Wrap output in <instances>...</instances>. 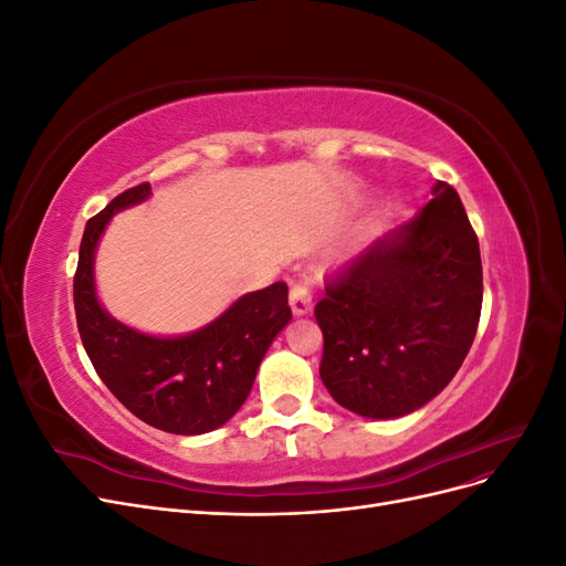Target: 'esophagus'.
Listing matches in <instances>:
<instances>
[{
  "instance_id": "1",
  "label": "esophagus",
  "mask_w": 566,
  "mask_h": 566,
  "mask_svg": "<svg viewBox=\"0 0 566 566\" xmlns=\"http://www.w3.org/2000/svg\"><path fill=\"white\" fill-rule=\"evenodd\" d=\"M312 302H314V295H312V290H310V281L300 279V281H295L293 285H290V310H293L295 316L310 314Z\"/></svg>"
}]
</instances>
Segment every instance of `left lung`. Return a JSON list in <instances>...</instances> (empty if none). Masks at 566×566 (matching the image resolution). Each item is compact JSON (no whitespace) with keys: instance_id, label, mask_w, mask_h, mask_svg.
<instances>
[{"instance_id":"1","label":"left lung","mask_w":566,"mask_h":566,"mask_svg":"<svg viewBox=\"0 0 566 566\" xmlns=\"http://www.w3.org/2000/svg\"><path fill=\"white\" fill-rule=\"evenodd\" d=\"M325 279L314 316L321 380L373 420L401 418L447 387L472 347L484 281L479 241L455 188Z\"/></svg>"}]
</instances>
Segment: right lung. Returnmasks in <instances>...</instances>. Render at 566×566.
I'll use <instances>...</instances> for the list:
<instances>
[{"label": "right lung", "mask_w": 566, "mask_h": 566, "mask_svg": "<svg viewBox=\"0 0 566 566\" xmlns=\"http://www.w3.org/2000/svg\"><path fill=\"white\" fill-rule=\"evenodd\" d=\"M148 196V181L127 188L87 221L73 279L77 331L98 378L136 418L163 432L205 434L245 403L269 345L293 318L287 285L241 297L186 337H148L117 323L94 295V250L108 219Z\"/></svg>", "instance_id": "1"}]
</instances>
